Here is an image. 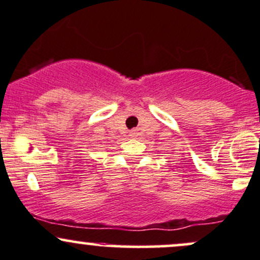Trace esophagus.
<instances>
[{
  "label": "esophagus",
  "mask_w": 260,
  "mask_h": 260,
  "mask_svg": "<svg viewBox=\"0 0 260 260\" xmlns=\"http://www.w3.org/2000/svg\"><path fill=\"white\" fill-rule=\"evenodd\" d=\"M129 136H131V137H136V136H137V132H136V131H131Z\"/></svg>",
  "instance_id": "esophagus-1"
}]
</instances>
